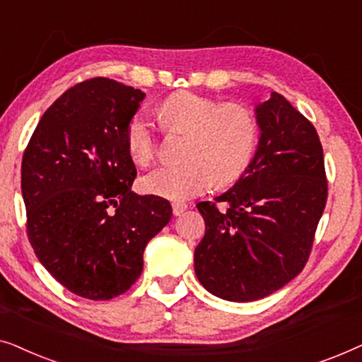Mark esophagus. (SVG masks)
<instances>
[{
	"label": "esophagus",
	"mask_w": 362,
	"mask_h": 362,
	"mask_svg": "<svg viewBox=\"0 0 362 362\" xmlns=\"http://www.w3.org/2000/svg\"><path fill=\"white\" fill-rule=\"evenodd\" d=\"M186 207H187L186 202H175V204H173V214L181 216L182 212L186 211Z\"/></svg>",
	"instance_id": "esophagus-1"
}]
</instances>
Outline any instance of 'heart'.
<instances>
[{"label": "heart", "instance_id": "b5f03b06", "mask_svg": "<svg viewBox=\"0 0 362 362\" xmlns=\"http://www.w3.org/2000/svg\"><path fill=\"white\" fill-rule=\"evenodd\" d=\"M160 117L171 133H189L185 163L163 165L143 177V189L171 201L194 197L214 185L229 186L247 171L259 145V122L249 107L222 102L194 92H176L160 105ZM132 160L148 166L158 156V133L143 113L127 125Z\"/></svg>", "mask_w": 362, "mask_h": 362}]
</instances>
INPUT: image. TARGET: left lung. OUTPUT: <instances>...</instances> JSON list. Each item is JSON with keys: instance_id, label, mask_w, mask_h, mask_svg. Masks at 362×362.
<instances>
[{"instance_id": "left-lung-1", "label": "left lung", "mask_w": 362, "mask_h": 362, "mask_svg": "<svg viewBox=\"0 0 362 362\" xmlns=\"http://www.w3.org/2000/svg\"><path fill=\"white\" fill-rule=\"evenodd\" d=\"M255 113L260 140L247 171L216 202L197 204L206 221L197 280L229 301L269 296L305 269L328 197L323 146L308 118L276 92Z\"/></svg>"}]
</instances>
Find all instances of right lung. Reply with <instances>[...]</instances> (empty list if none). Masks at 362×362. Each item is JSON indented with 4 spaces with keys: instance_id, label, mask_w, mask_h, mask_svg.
Listing matches in <instances>:
<instances>
[{
    "instance_id": "obj_1",
    "label": "right lung",
    "mask_w": 362,
    "mask_h": 362,
    "mask_svg": "<svg viewBox=\"0 0 362 362\" xmlns=\"http://www.w3.org/2000/svg\"><path fill=\"white\" fill-rule=\"evenodd\" d=\"M145 93L105 77L83 81L44 112L23 155L21 189L34 254L69 291L125 293L143 250L171 221L170 202L132 191L127 125Z\"/></svg>"
}]
</instances>
